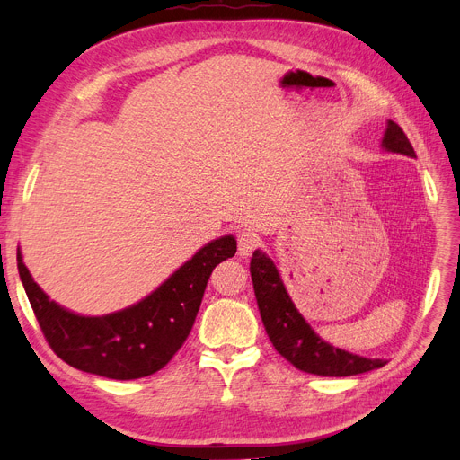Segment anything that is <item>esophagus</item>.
Segmentation results:
<instances>
[{
    "mask_svg": "<svg viewBox=\"0 0 460 460\" xmlns=\"http://www.w3.org/2000/svg\"><path fill=\"white\" fill-rule=\"evenodd\" d=\"M260 245V237L251 232V230H243L237 234V254L241 258H247L251 256Z\"/></svg>",
    "mask_w": 460,
    "mask_h": 460,
    "instance_id": "34e87169",
    "label": "esophagus"
}]
</instances>
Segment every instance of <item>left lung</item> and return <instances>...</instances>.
Returning a JSON list of instances; mask_svg holds the SVG:
<instances>
[{"label":"left lung","instance_id":"obj_1","mask_svg":"<svg viewBox=\"0 0 460 460\" xmlns=\"http://www.w3.org/2000/svg\"><path fill=\"white\" fill-rule=\"evenodd\" d=\"M383 148L416 157L407 135L394 120H388L386 124ZM251 277L267 336L279 353L296 369L323 376H349L383 367L386 364L381 358L353 355L319 338L299 310L295 308L279 275V269L265 252L254 251L251 260Z\"/></svg>","mask_w":460,"mask_h":460}]
</instances>
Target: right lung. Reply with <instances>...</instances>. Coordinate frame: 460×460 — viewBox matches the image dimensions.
I'll list each match as a JSON object with an SVG mask.
<instances>
[{
    "mask_svg": "<svg viewBox=\"0 0 460 460\" xmlns=\"http://www.w3.org/2000/svg\"><path fill=\"white\" fill-rule=\"evenodd\" d=\"M237 251L234 235L213 239L137 305L100 317L65 310L39 288L18 251V271L40 331L68 366L131 381L165 367L187 340L215 265Z\"/></svg>",
    "mask_w": 460,
    "mask_h": 460,
    "instance_id": "add662e5",
    "label": "right lung"
}]
</instances>
